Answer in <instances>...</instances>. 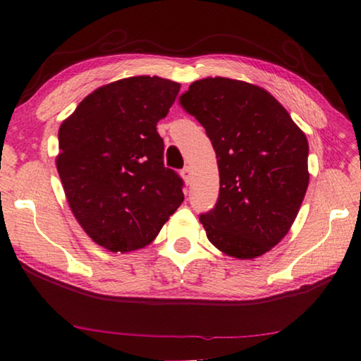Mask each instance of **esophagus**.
<instances>
[{"instance_id":"1","label":"esophagus","mask_w":361,"mask_h":361,"mask_svg":"<svg viewBox=\"0 0 361 361\" xmlns=\"http://www.w3.org/2000/svg\"><path fill=\"white\" fill-rule=\"evenodd\" d=\"M181 176H183V180H185V183L186 185H189V183H191V180H192V172H191V167H185L181 170Z\"/></svg>"}]
</instances>
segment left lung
Returning <instances> with one entry per match:
<instances>
[{
	"mask_svg": "<svg viewBox=\"0 0 361 361\" xmlns=\"http://www.w3.org/2000/svg\"><path fill=\"white\" fill-rule=\"evenodd\" d=\"M180 103L218 159V202L200 215L207 237L232 258L264 255L288 234L307 191L305 133L267 90L237 79H199Z\"/></svg>",
	"mask_w": 361,
	"mask_h": 361,
	"instance_id": "obj_1",
	"label": "left lung"
}]
</instances>
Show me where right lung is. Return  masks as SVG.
Masks as SVG:
<instances>
[{
    "instance_id": "right-lung-1",
    "label": "right lung",
    "mask_w": 361,
    "mask_h": 361,
    "mask_svg": "<svg viewBox=\"0 0 361 361\" xmlns=\"http://www.w3.org/2000/svg\"><path fill=\"white\" fill-rule=\"evenodd\" d=\"M178 92V82L159 76L119 79L89 94L60 126L56 164L66 200L85 234L109 252L149 245L185 199L156 129Z\"/></svg>"
}]
</instances>
